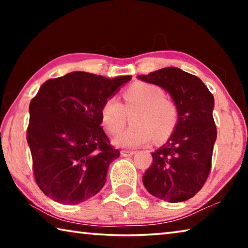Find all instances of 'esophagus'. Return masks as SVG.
<instances>
[{
    "label": "esophagus",
    "mask_w": 248,
    "mask_h": 248,
    "mask_svg": "<svg viewBox=\"0 0 248 248\" xmlns=\"http://www.w3.org/2000/svg\"><path fill=\"white\" fill-rule=\"evenodd\" d=\"M134 153H136V152H134V151H127V150H124V151H121V152H120L121 156H124V157L132 156Z\"/></svg>",
    "instance_id": "34e87169"
}]
</instances>
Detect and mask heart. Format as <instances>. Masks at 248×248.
Masks as SVG:
<instances>
[{"instance_id":"obj_1","label":"heart","mask_w":248,"mask_h":248,"mask_svg":"<svg viewBox=\"0 0 248 248\" xmlns=\"http://www.w3.org/2000/svg\"><path fill=\"white\" fill-rule=\"evenodd\" d=\"M124 107L118 98L109 97L100 108V121L106 131L117 134L124 125L125 110L137 108L132 116V127L125 129L114 139L118 148L134 149L153 139H166L174 131L178 112L175 104L165 98L159 87L146 83L130 86L124 93Z\"/></svg>"}]
</instances>
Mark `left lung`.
<instances>
[{"instance_id":"8db88e82","label":"left lung","mask_w":248,"mask_h":248,"mask_svg":"<svg viewBox=\"0 0 248 248\" xmlns=\"http://www.w3.org/2000/svg\"><path fill=\"white\" fill-rule=\"evenodd\" d=\"M138 78L170 93L178 112L170 139L152 153V165L142 178L145 189L169 202L190 199L202 188L211 170L217 140L213 95L199 78L175 66Z\"/></svg>"}]
</instances>
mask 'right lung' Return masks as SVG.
I'll use <instances>...</instances> for the list:
<instances>
[{
	"label": "right lung",
	"instance_id": "add662e5",
	"mask_svg": "<svg viewBox=\"0 0 248 248\" xmlns=\"http://www.w3.org/2000/svg\"><path fill=\"white\" fill-rule=\"evenodd\" d=\"M130 79L77 71L46 81L31 99L27 143L36 183L49 198L78 204L104 187L120 153L100 125V108Z\"/></svg>",
	"mask_w": 248,
	"mask_h": 248
}]
</instances>
